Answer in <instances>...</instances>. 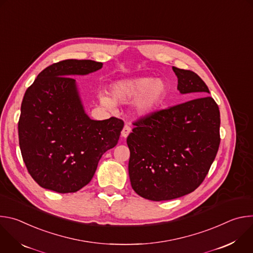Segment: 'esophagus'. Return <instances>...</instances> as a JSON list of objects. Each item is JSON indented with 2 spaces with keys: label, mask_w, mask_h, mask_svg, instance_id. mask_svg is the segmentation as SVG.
<instances>
[{
  "label": "esophagus",
  "mask_w": 253,
  "mask_h": 253,
  "mask_svg": "<svg viewBox=\"0 0 253 253\" xmlns=\"http://www.w3.org/2000/svg\"><path fill=\"white\" fill-rule=\"evenodd\" d=\"M130 132H131V127H130V125H129V124H125V126H124L123 129H122L121 135H122V137L126 138V137L130 134Z\"/></svg>",
  "instance_id": "1"
}]
</instances>
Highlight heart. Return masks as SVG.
<instances>
[{
    "mask_svg": "<svg viewBox=\"0 0 253 253\" xmlns=\"http://www.w3.org/2000/svg\"><path fill=\"white\" fill-rule=\"evenodd\" d=\"M166 94V85L160 79L150 77H141L135 79L122 80L115 83L111 88V95L105 93L99 94L100 103L108 108L113 109L115 102L127 103L134 99L132 103L133 110L137 115H147L162 102Z\"/></svg>",
    "mask_w": 253,
    "mask_h": 253,
    "instance_id": "obj_1",
    "label": "heart"
}]
</instances>
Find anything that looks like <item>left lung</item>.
<instances>
[{
  "label": "left lung",
  "mask_w": 253,
  "mask_h": 253,
  "mask_svg": "<svg viewBox=\"0 0 253 253\" xmlns=\"http://www.w3.org/2000/svg\"><path fill=\"white\" fill-rule=\"evenodd\" d=\"M173 71L179 92L199 98L138 119L127 138L131 186L153 201L193 192L205 179L220 144V112L214 99L205 96L208 87L193 71L176 67Z\"/></svg>",
  "instance_id": "1"
}]
</instances>
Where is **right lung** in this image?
<instances>
[{"label":"right lung","mask_w":253,"mask_h":253,"mask_svg":"<svg viewBox=\"0 0 253 253\" xmlns=\"http://www.w3.org/2000/svg\"><path fill=\"white\" fill-rule=\"evenodd\" d=\"M102 65L74 59L54 63L25 92L19 144L28 172L43 188L77 192L91 181L102 155L118 143L123 120H91L71 77L92 73Z\"/></svg>","instance_id":"obj_1"}]
</instances>
